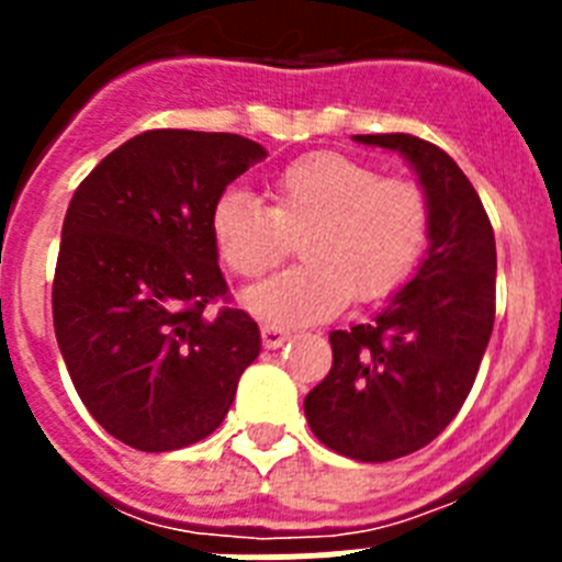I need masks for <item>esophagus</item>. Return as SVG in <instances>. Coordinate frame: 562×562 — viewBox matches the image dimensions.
I'll list each match as a JSON object with an SVG mask.
<instances>
[{
    "instance_id": "esophagus-1",
    "label": "esophagus",
    "mask_w": 562,
    "mask_h": 562,
    "mask_svg": "<svg viewBox=\"0 0 562 562\" xmlns=\"http://www.w3.org/2000/svg\"><path fill=\"white\" fill-rule=\"evenodd\" d=\"M261 340H265V349H281L290 340V331L276 324H261Z\"/></svg>"
}]
</instances>
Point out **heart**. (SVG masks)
<instances>
[{"label":"heart","mask_w":562,"mask_h":562,"mask_svg":"<svg viewBox=\"0 0 562 562\" xmlns=\"http://www.w3.org/2000/svg\"><path fill=\"white\" fill-rule=\"evenodd\" d=\"M270 207L241 191H225L207 216L222 265L258 278L301 236L304 265L245 292L247 310L276 324L310 326L337 315L351 295L371 304L405 284L430 231L425 193L346 154L297 157L267 186Z\"/></svg>","instance_id":"obj_1"}]
</instances>
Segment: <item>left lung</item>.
I'll list each match as a JSON object with an SVG mask.
<instances>
[{"label":"left lung","instance_id":"left-lung-1","mask_svg":"<svg viewBox=\"0 0 562 562\" xmlns=\"http://www.w3.org/2000/svg\"><path fill=\"white\" fill-rule=\"evenodd\" d=\"M405 157L430 207L428 252L389 306L331 331V369L306 394L312 434L357 461L416 453L448 428L479 374L495 321V236L450 154L414 134H355Z\"/></svg>","mask_w":562,"mask_h":562}]
</instances>
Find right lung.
<instances>
[{
	"label": "right lung",
	"mask_w": 562,
	"mask_h": 562,
	"mask_svg": "<svg viewBox=\"0 0 562 562\" xmlns=\"http://www.w3.org/2000/svg\"><path fill=\"white\" fill-rule=\"evenodd\" d=\"M265 157L238 134L154 128L72 193L53 281L58 349L89 414L128 448L211 436L261 351L247 312L205 306L227 292L211 207Z\"/></svg>",
	"instance_id": "obj_1"
}]
</instances>
